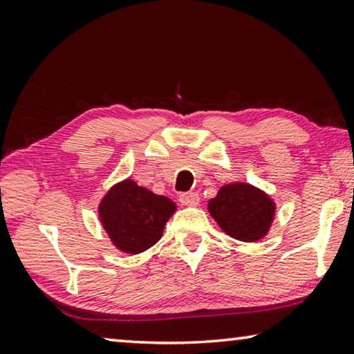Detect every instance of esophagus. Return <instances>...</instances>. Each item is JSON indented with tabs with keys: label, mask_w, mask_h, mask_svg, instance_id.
<instances>
[{
	"label": "esophagus",
	"mask_w": 354,
	"mask_h": 354,
	"mask_svg": "<svg viewBox=\"0 0 354 354\" xmlns=\"http://www.w3.org/2000/svg\"><path fill=\"white\" fill-rule=\"evenodd\" d=\"M179 201L184 206H196L200 203V196L195 192H187V194H183L179 196Z\"/></svg>",
	"instance_id": "34e87169"
}]
</instances>
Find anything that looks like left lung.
I'll return each instance as SVG.
<instances>
[{
  "mask_svg": "<svg viewBox=\"0 0 354 354\" xmlns=\"http://www.w3.org/2000/svg\"><path fill=\"white\" fill-rule=\"evenodd\" d=\"M207 211L221 231L242 242L266 237L277 214L272 196L248 183H231L218 189Z\"/></svg>",
  "mask_w": 354,
  "mask_h": 354,
  "instance_id": "left-lung-1",
  "label": "left lung"
}]
</instances>
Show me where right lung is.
I'll return each instance as SVG.
<instances>
[{
	"instance_id": "add662e5",
	"label": "right lung",
	"mask_w": 354,
	"mask_h": 354,
	"mask_svg": "<svg viewBox=\"0 0 354 354\" xmlns=\"http://www.w3.org/2000/svg\"><path fill=\"white\" fill-rule=\"evenodd\" d=\"M176 205L164 195L123 179L106 192L98 205V217L112 245L128 254L151 248L164 234L165 223Z\"/></svg>"
}]
</instances>
